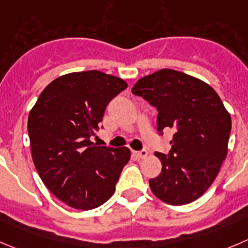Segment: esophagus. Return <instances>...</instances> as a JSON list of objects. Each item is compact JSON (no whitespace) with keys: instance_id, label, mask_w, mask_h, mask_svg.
Segmentation results:
<instances>
[{"instance_id":"1","label":"esophagus","mask_w":248,"mask_h":248,"mask_svg":"<svg viewBox=\"0 0 248 248\" xmlns=\"http://www.w3.org/2000/svg\"><path fill=\"white\" fill-rule=\"evenodd\" d=\"M135 155H138V158H145L147 157L148 152L146 150H142V151H138V152H135Z\"/></svg>"}]
</instances>
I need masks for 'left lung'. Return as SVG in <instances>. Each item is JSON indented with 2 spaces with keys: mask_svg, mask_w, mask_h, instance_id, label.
Returning a JSON list of instances; mask_svg holds the SVG:
<instances>
[{
  "mask_svg": "<svg viewBox=\"0 0 248 248\" xmlns=\"http://www.w3.org/2000/svg\"><path fill=\"white\" fill-rule=\"evenodd\" d=\"M131 93L157 108V130L173 129L169 155L155 152L161 174L150 179L155 197L173 206L201 197L228 155L232 118L218 93L202 80L174 69L141 78Z\"/></svg>",
  "mask_w": 248,
  "mask_h": 248,
  "instance_id": "1",
  "label": "left lung"
}]
</instances>
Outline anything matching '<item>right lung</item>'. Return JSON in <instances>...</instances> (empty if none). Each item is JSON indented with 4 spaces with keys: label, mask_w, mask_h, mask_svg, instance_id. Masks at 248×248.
I'll return each mask as SVG.
<instances>
[{
    "label": "right lung",
    "mask_w": 248,
    "mask_h": 248,
    "mask_svg": "<svg viewBox=\"0 0 248 248\" xmlns=\"http://www.w3.org/2000/svg\"><path fill=\"white\" fill-rule=\"evenodd\" d=\"M126 81L98 70L69 73L49 82L28 118L32 161L42 183L67 206L82 211L112 197L128 147L95 145L107 105Z\"/></svg>",
    "instance_id": "1"
}]
</instances>
